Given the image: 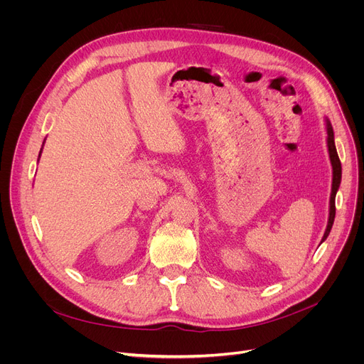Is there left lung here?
Listing matches in <instances>:
<instances>
[{
  "label": "left lung",
  "instance_id": "obj_1",
  "mask_svg": "<svg viewBox=\"0 0 364 364\" xmlns=\"http://www.w3.org/2000/svg\"><path fill=\"white\" fill-rule=\"evenodd\" d=\"M326 132H328V151H329V158H331V164H332V192H331V200H329V218H328V225H326V232H324L321 242H324L328 239L331 228L333 225L335 221V198H336V192L341 184V177H342V168H341V161L338 158V151L335 147V137H333V128L331 125V121L326 118ZM320 242V243H321Z\"/></svg>",
  "mask_w": 364,
  "mask_h": 364
}]
</instances>
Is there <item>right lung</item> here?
I'll use <instances>...</instances> for the list:
<instances>
[{
    "label": "right lung",
    "mask_w": 364,
    "mask_h": 364,
    "mask_svg": "<svg viewBox=\"0 0 364 364\" xmlns=\"http://www.w3.org/2000/svg\"><path fill=\"white\" fill-rule=\"evenodd\" d=\"M41 151H43V147H41V150H40V156H41ZM40 156H38V161H40Z\"/></svg>",
    "instance_id": "1"
}]
</instances>
